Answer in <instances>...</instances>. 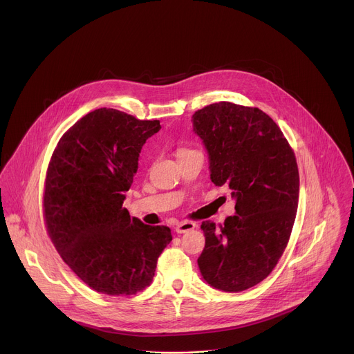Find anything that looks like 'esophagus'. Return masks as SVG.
Returning a JSON list of instances; mask_svg holds the SVG:
<instances>
[{
    "instance_id": "obj_1",
    "label": "esophagus",
    "mask_w": 354,
    "mask_h": 354,
    "mask_svg": "<svg viewBox=\"0 0 354 354\" xmlns=\"http://www.w3.org/2000/svg\"><path fill=\"white\" fill-rule=\"evenodd\" d=\"M196 227V223L192 222V221H183L180 223L176 225V232L178 234H183V233H187V232H191Z\"/></svg>"
}]
</instances>
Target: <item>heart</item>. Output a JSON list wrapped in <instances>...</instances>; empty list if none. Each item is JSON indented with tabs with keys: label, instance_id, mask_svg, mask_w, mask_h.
<instances>
[{
	"label": "heart",
	"instance_id": "heart-1",
	"mask_svg": "<svg viewBox=\"0 0 354 354\" xmlns=\"http://www.w3.org/2000/svg\"><path fill=\"white\" fill-rule=\"evenodd\" d=\"M195 151V150H191V149H185V147H181V149H178L177 150V155L180 156V155H184V153H187V152Z\"/></svg>",
	"mask_w": 354,
	"mask_h": 354
}]
</instances>
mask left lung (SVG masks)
Returning a JSON list of instances; mask_svg holds the SVG:
<instances>
[{
  "label": "left lung",
  "mask_w": 354,
  "mask_h": 354,
  "mask_svg": "<svg viewBox=\"0 0 354 354\" xmlns=\"http://www.w3.org/2000/svg\"><path fill=\"white\" fill-rule=\"evenodd\" d=\"M192 118L209 155L211 181L229 185L236 198V215L223 225L203 222L198 264L212 288L243 292L271 274L289 243L300 191L296 155L257 107L218 102Z\"/></svg>",
  "instance_id": "1"
}]
</instances>
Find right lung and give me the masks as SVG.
<instances>
[{
	"mask_svg": "<svg viewBox=\"0 0 354 354\" xmlns=\"http://www.w3.org/2000/svg\"><path fill=\"white\" fill-rule=\"evenodd\" d=\"M159 129L158 120L102 107L76 121L51 155L46 230L69 268L103 295L132 296L149 288L171 241L169 227L146 225L122 207L140 150Z\"/></svg>",
	"mask_w": 354,
	"mask_h": 354,
	"instance_id": "obj_1",
	"label": "right lung"
}]
</instances>
